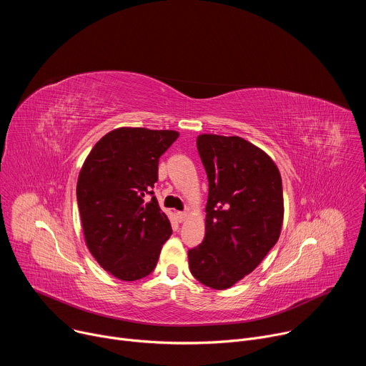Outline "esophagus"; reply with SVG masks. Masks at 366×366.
Wrapping results in <instances>:
<instances>
[{
    "label": "esophagus",
    "mask_w": 366,
    "mask_h": 366,
    "mask_svg": "<svg viewBox=\"0 0 366 366\" xmlns=\"http://www.w3.org/2000/svg\"><path fill=\"white\" fill-rule=\"evenodd\" d=\"M188 219V213L187 212H179L178 213V220L182 223V222H185Z\"/></svg>",
    "instance_id": "obj_1"
}]
</instances>
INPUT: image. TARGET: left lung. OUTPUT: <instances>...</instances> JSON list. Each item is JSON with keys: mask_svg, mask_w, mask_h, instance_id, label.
Returning a JSON list of instances; mask_svg holds the SVG:
<instances>
[{"mask_svg": "<svg viewBox=\"0 0 366 366\" xmlns=\"http://www.w3.org/2000/svg\"><path fill=\"white\" fill-rule=\"evenodd\" d=\"M197 149L208 178L205 236L188 250L201 284L226 290L250 274L280 239L282 179L275 162L239 136L199 134Z\"/></svg>", "mask_w": 366, "mask_h": 366, "instance_id": "obj_1", "label": "left lung"}]
</instances>
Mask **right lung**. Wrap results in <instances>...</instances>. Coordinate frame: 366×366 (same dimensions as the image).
<instances>
[{
	"mask_svg": "<svg viewBox=\"0 0 366 366\" xmlns=\"http://www.w3.org/2000/svg\"><path fill=\"white\" fill-rule=\"evenodd\" d=\"M178 136L175 130L116 129L95 143L79 172L85 243L101 268L122 281L147 277L172 234L152 188L159 158Z\"/></svg>",
	"mask_w": 366,
	"mask_h": 366,
	"instance_id": "1",
	"label": "right lung"
}]
</instances>
